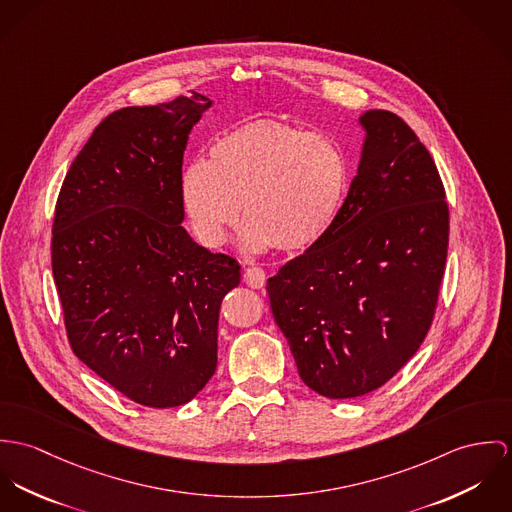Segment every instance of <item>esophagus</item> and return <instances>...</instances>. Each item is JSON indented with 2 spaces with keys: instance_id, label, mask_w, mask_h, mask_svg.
Wrapping results in <instances>:
<instances>
[{
  "instance_id": "obj_1",
  "label": "esophagus",
  "mask_w": 512,
  "mask_h": 512,
  "mask_svg": "<svg viewBox=\"0 0 512 512\" xmlns=\"http://www.w3.org/2000/svg\"><path fill=\"white\" fill-rule=\"evenodd\" d=\"M265 279H267V275H265V271L261 267H249L243 273V281L249 284L251 288H263Z\"/></svg>"
}]
</instances>
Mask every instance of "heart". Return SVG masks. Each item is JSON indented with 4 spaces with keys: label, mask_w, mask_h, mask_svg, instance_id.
<instances>
[{
    "label": "heart",
    "mask_w": 512,
    "mask_h": 512,
    "mask_svg": "<svg viewBox=\"0 0 512 512\" xmlns=\"http://www.w3.org/2000/svg\"><path fill=\"white\" fill-rule=\"evenodd\" d=\"M349 184L340 145L326 135L277 121L241 123L180 176V196L194 233L210 247L247 220L241 241L251 251L275 245L304 251L332 228Z\"/></svg>",
    "instance_id": "heart-1"
}]
</instances>
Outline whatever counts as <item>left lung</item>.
Here are the masks:
<instances>
[{
  "label": "left lung",
  "instance_id": "left-lung-1",
  "mask_svg": "<svg viewBox=\"0 0 512 512\" xmlns=\"http://www.w3.org/2000/svg\"><path fill=\"white\" fill-rule=\"evenodd\" d=\"M359 121L361 163L332 228L267 281L300 379L328 398L383 387L418 351L450 241L446 190L416 133L385 110Z\"/></svg>",
  "mask_w": 512,
  "mask_h": 512
}]
</instances>
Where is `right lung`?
I'll use <instances>...</instances> for the list:
<instances>
[{"label": "right lung", "instance_id": "obj_1", "mask_svg": "<svg viewBox=\"0 0 512 512\" xmlns=\"http://www.w3.org/2000/svg\"><path fill=\"white\" fill-rule=\"evenodd\" d=\"M212 102L192 92L108 115L66 172L53 277L74 355L151 408L196 397L218 365L222 300L239 263L182 228V157Z\"/></svg>", "mask_w": 512, "mask_h": 512}]
</instances>
